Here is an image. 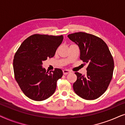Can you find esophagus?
I'll list each match as a JSON object with an SVG mask.
<instances>
[{"label": "esophagus", "instance_id": "34e87169", "mask_svg": "<svg viewBox=\"0 0 125 125\" xmlns=\"http://www.w3.org/2000/svg\"><path fill=\"white\" fill-rule=\"evenodd\" d=\"M70 72H71V71H69V70H66V69H65L63 71V74L66 75L68 74V73H69Z\"/></svg>", "mask_w": 125, "mask_h": 125}]
</instances>
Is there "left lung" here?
Listing matches in <instances>:
<instances>
[{
  "label": "left lung",
  "mask_w": 125,
  "mask_h": 125,
  "mask_svg": "<svg viewBox=\"0 0 125 125\" xmlns=\"http://www.w3.org/2000/svg\"><path fill=\"white\" fill-rule=\"evenodd\" d=\"M68 37L79 47L80 59L88 64L86 75L75 72L77 80L73 90L85 100L98 98L105 93L112 79L114 60L109 48L100 37L85 32L69 34Z\"/></svg>",
  "instance_id": "8db88e82"
}]
</instances>
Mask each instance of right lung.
Instances as JSON below:
<instances>
[{"mask_svg":"<svg viewBox=\"0 0 125 125\" xmlns=\"http://www.w3.org/2000/svg\"><path fill=\"white\" fill-rule=\"evenodd\" d=\"M63 40V36L35 34L22 42L13 61L15 80L24 94L32 100L41 101L55 92L62 70L56 68L48 73L42 61L54 56Z\"/></svg>","mask_w":125,"mask_h":125,"instance_id":"obj_1","label":"right lung"}]
</instances>
